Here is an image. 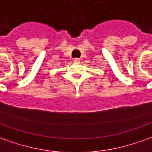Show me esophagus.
<instances>
[{
	"label": "esophagus",
	"mask_w": 152,
	"mask_h": 152,
	"mask_svg": "<svg viewBox=\"0 0 152 152\" xmlns=\"http://www.w3.org/2000/svg\"><path fill=\"white\" fill-rule=\"evenodd\" d=\"M73 61H75V62H79L80 59L79 58H74V59H73Z\"/></svg>",
	"instance_id": "34e87169"
}]
</instances>
